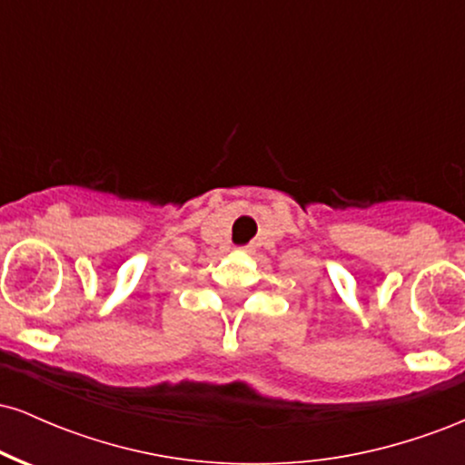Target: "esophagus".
I'll return each instance as SVG.
<instances>
[{"label": "esophagus", "mask_w": 465, "mask_h": 465, "mask_svg": "<svg viewBox=\"0 0 465 465\" xmlns=\"http://www.w3.org/2000/svg\"><path fill=\"white\" fill-rule=\"evenodd\" d=\"M240 251H242V253H249L251 249H249V247H240Z\"/></svg>", "instance_id": "obj_1"}]
</instances>
